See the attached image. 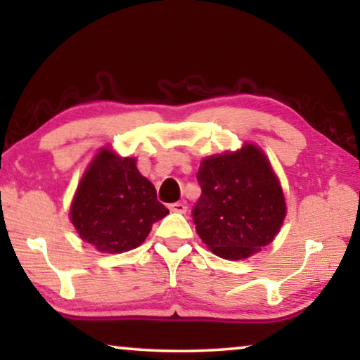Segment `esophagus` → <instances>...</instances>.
Returning a JSON list of instances; mask_svg holds the SVG:
<instances>
[{
	"mask_svg": "<svg viewBox=\"0 0 360 360\" xmlns=\"http://www.w3.org/2000/svg\"><path fill=\"white\" fill-rule=\"evenodd\" d=\"M169 210L174 211V213H181V214H184L185 211H186V205L181 203V201H176V203L169 205Z\"/></svg>",
	"mask_w": 360,
	"mask_h": 360,
	"instance_id": "1",
	"label": "esophagus"
}]
</instances>
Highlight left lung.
<instances>
[{
	"label": "left lung",
	"mask_w": 360,
	"mask_h": 360,
	"mask_svg": "<svg viewBox=\"0 0 360 360\" xmlns=\"http://www.w3.org/2000/svg\"><path fill=\"white\" fill-rule=\"evenodd\" d=\"M201 196L191 216L201 240L223 259L239 260L272 243L285 218V198L264 152L245 144L201 162Z\"/></svg>",
	"instance_id": "left-lung-1"
}]
</instances>
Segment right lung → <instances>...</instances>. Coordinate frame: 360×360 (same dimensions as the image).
<instances>
[{
    "mask_svg": "<svg viewBox=\"0 0 360 360\" xmlns=\"http://www.w3.org/2000/svg\"><path fill=\"white\" fill-rule=\"evenodd\" d=\"M167 214L155 186L137 170L136 159H121L108 147L88 167L70 208L80 238L110 254L141 245L152 224Z\"/></svg>",
    "mask_w": 360,
    "mask_h": 360,
    "instance_id": "right-lung-1",
    "label": "right lung"
}]
</instances>
